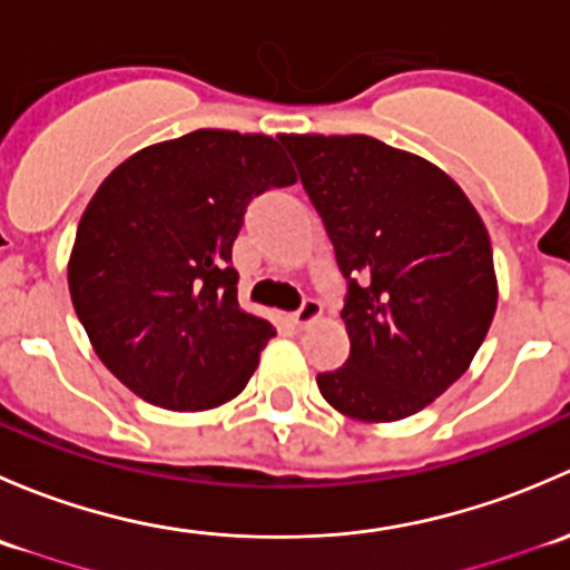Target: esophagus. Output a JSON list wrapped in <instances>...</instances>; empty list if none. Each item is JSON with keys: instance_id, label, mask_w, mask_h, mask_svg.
Here are the masks:
<instances>
[{"instance_id": "esophagus-1", "label": "esophagus", "mask_w": 570, "mask_h": 570, "mask_svg": "<svg viewBox=\"0 0 570 570\" xmlns=\"http://www.w3.org/2000/svg\"><path fill=\"white\" fill-rule=\"evenodd\" d=\"M322 314V306H320V301H314V297H303V303L301 306H297V312L292 314V317H295V322L297 325H312L314 320H317Z\"/></svg>"}]
</instances>
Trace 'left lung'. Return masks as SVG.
<instances>
[{"mask_svg": "<svg viewBox=\"0 0 570 570\" xmlns=\"http://www.w3.org/2000/svg\"><path fill=\"white\" fill-rule=\"evenodd\" d=\"M347 278L350 355L320 394L361 422H396L469 370L493 312V250L444 170L366 135H281Z\"/></svg>", "mask_w": 570, "mask_h": 570, "instance_id": "obj_1", "label": "left lung"}]
</instances>
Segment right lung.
<instances>
[{"label":"right lung","instance_id":"obj_1","mask_svg":"<svg viewBox=\"0 0 570 570\" xmlns=\"http://www.w3.org/2000/svg\"><path fill=\"white\" fill-rule=\"evenodd\" d=\"M297 176L267 135L198 129L112 170L77 228L68 289L101 364L168 411L248 386L273 325L243 312L232 245L245 212Z\"/></svg>","mask_w":570,"mask_h":570}]
</instances>
